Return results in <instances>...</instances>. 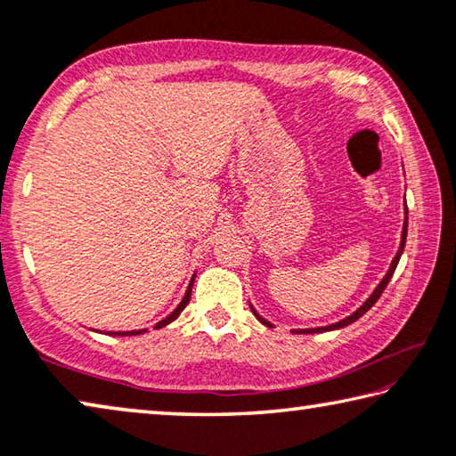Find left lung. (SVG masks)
<instances>
[{
    "instance_id": "1",
    "label": "left lung",
    "mask_w": 456,
    "mask_h": 456,
    "mask_svg": "<svg viewBox=\"0 0 456 456\" xmlns=\"http://www.w3.org/2000/svg\"><path fill=\"white\" fill-rule=\"evenodd\" d=\"M408 213V211H406ZM406 233H408V216H406V221H403V229H402V241H400V249H397V254H395V257H394V262H392V265H389V270H387V273H386V278L379 281V286L375 288L373 290V294L370 296V298H367L365 302H363V306H359L355 313H353L351 316H346V319H343V321H338V322H335V324H329V327H321V329H308V330H300V332H324V330H335V329H343V327H346V324H351V322H355L357 319H361V316H363L367 310H370L375 302L379 300V296L384 294V290H386V286H387V281L392 280V276H394V272H395V267H397V262H400V257H402V251H403V245H406ZM251 313L256 314V319L262 322V324H265V327H272V322H267L265 319H262V316H259L254 308H251Z\"/></svg>"
}]
</instances>
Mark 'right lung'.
<instances>
[{
    "label": "right lung",
    "instance_id": "obj_1",
    "mask_svg": "<svg viewBox=\"0 0 456 456\" xmlns=\"http://www.w3.org/2000/svg\"><path fill=\"white\" fill-rule=\"evenodd\" d=\"M192 281H194V276H192V280H191V284H189V290H186V294H184L183 302H180V305L176 306L175 313H172L170 316H166L164 321L158 322V324H156V329H162V327H166V324H168V322H172V321H175V319H178V314L183 313V310L186 308V305H189V300H191V292H192ZM142 332H146V329H143V330H127V332H110V335H118V337H132V335H142Z\"/></svg>",
    "mask_w": 456,
    "mask_h": 456
}]
</instances>
